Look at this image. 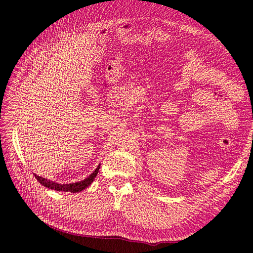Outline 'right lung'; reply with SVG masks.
<instances>
[{"label":"right lung","mask_w":253,"mask_h":253,"mask_svg":"<svg viewBox=\"0 0 253 253\" xmlns=\"http://www.w3.org/2000/svg\"><path fill=\"white\" fill-rule=\"evenodd\" d=\"M100 166H101V164H99V166L96 167V169L93 171V172L89 176H87L86 178H84L83 181L77 182V183H71V184H59V183L52 182L50 180H47V178H44L42 176H39L37 174H35V176H36L37 180L40 182V184H42L44 187H46V188H49V189L56 190V191H65V192L76 193V192L83 191L93 182L94 177L96 176L97 172H99Z\"/></svg>","instance_id":"obj_1"}]
</instances>
